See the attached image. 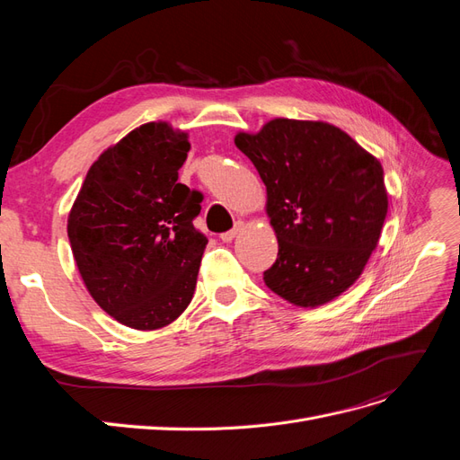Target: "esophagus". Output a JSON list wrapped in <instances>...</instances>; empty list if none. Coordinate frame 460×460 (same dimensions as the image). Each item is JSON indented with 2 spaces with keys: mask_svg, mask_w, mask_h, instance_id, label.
I'll use <instances>...</instances> for the list:
<instances>
[{
  "mask_svg": "<svg viewBox=\"0 0 460 460\" xmlns=\"http://www.w3.org/2000/svg\"><path fill=\"white\" fill-rule=\"evenodd\" d=\"M243 228H245V222H243V220H238V222H235V225H234L232 230H228V232H225V234H220V240L228 243V242H232L234 238H238V235L242 234Z\"/></svg>",
  "mask_w": 460,
  "mask_h": 460,
  "instance_id": "34e87169",
  "label": "esophagus"
}]
</instances>
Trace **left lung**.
<instances>
[{"mask_svg":"<svg viewBox=\"0 0 460 460\" xmlns=\"http://www.w3.org/2000/svg\"><path fill=\"white\" fill-rule=\"evenodd\" d=\"M238 149L267 186L278 259L262 280L296 307L340 297L380 242L387 190L380 161L324 120L272 119L238 132Z\"/></svg>","mask_w":460,"mask_h":460,"instance_id":"8db88e82","label":"left lung"}]
</instances>
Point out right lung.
<instances>
[{
  "label": "right lung",
  "instance_id": "1",
  "mask_svg": "<svg viewBox=\"0 0 460 460\" xmlns=\"http://www.w3.org/2000/svg\"><path fill=\"white\" fill-rule=\"evenodd\" d=\"M188 132L146 122L90 166L66 220L78 272L100 307L134 330L186 311L207 245L201 193L178 182Z\"/></svg>",
  "mask_w": 460,
  "mask_h": 460
}]
</instances>
